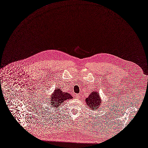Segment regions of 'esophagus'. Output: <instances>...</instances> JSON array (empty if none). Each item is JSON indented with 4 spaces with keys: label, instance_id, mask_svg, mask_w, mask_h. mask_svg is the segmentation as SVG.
Wrapping results in <instances>:
<instances>
[{
    "label": "esophagus",
    "instance_id": "obj_1",
    "mask_svg": "<svg viewBox=\"0 0 148 148\" xmlns=\"http://www.w3.org/2000/svg\"><path fill=\"white\" fill-rule=\"evenodd\" d=\"M75 97L76 98H80V95H79V94H75Z\"/></svg>",
    "mask_w": 148,
    "mask_h": 148
}]
</instances>
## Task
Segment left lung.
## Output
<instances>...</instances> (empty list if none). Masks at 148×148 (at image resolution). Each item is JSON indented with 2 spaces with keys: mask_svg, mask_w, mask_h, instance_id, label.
Instances as JSON below:
<instances>
[{
  "mask_svg": "<svg viewBox=\"0 0 148 148\" xmlns=\"http://www.w3.org/2000/svg\"><path fill=\"white\" fill-rule=\"evenodd\" d=\"M86 102L88 107L94 111V110H98L100 107H101L103 101H101V99L100 97L98 91H95V90L92 91L88 97L86 99Z\"/></svg>",
  "mask_w": 148,
  "mask_h": 148,
  "instance_id": "obj_1",
  "label": "left lung"
}]
</instances>
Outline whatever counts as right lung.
I'll list each match as a JSON object with an SVG mask.
<instances>
[{
	"label": "right lung",
	"mask_w": 148,
	"mask_h": 148,
	"mask_svg": "<svg viewBox=\"0 0 148 148\" xmlns=\"http://www.w3.org/2000/svg\"><path fill=\"white\" fill-rule=\"evenodd\" d=\"M73 97L70 94L65 92L61 89V88L57 87L55 88L53 92L47 97L45 107L47 109L51 110H55L58 109L60 107L62 106V104L64 101L67 100L71 99Z\"/></svg>",
	"instance_id": "add662e5"
}]
</instances>
